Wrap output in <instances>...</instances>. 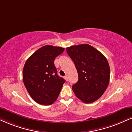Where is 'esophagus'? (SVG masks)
<instances>
[{
	"label": "esophagus",
	"instance_id": "34e87169",
	"mask_svg": "<svg viewBox=\"0 0 132 132\" xmlns=\"http://www.w3.org/2000/svg\"><path fill=\"white\" fill-rule=\"evenodd\" d=\"M64 79H65L66 81H68V77H67V76H64Z\"/></svg>",
	"mask_w": 132,
	"mask_h": 132
}]
</instances>
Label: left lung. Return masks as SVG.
Returning a JSON list of instances; mask_svg holds the SVG:
<instances>
[{"label": "left lung", "instance_id": "left-lung-1", "mask_svg": "<svg viewBox=\"0 0 132 132\" xmlns=\"http://www.w3.org/2000/svg\"><path fill=\"white\" fill-rule=\"evenodd\" d=\"M66 50L78 74V81L72 86L75 95L85 103L98 100L110 82V65L106 58L88 44L71 46Z\"/></svg>", "mask_w": 132, "mask_h": 132}]
</instances>
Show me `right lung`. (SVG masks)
I'll return each mask as SVG.
<instances>
[{
  "label": "right lung",
  "instance_id": "obj_1",
  "mask_svg": "<svg viewBox=\"0 0 132 132\" xmlns=\"http://www.w3.org/2000/svg\"><path fill=\"white\" fill-rule=\"evenodd\" d=\"M63 51L61 47L46 45L37 50L24 64V84L32 98L40 105L53 104L65 82L58 76L54 62Z\"/></svg>",
  "mask_w": 132,
  "mask_h": 132
}]
</instances>
